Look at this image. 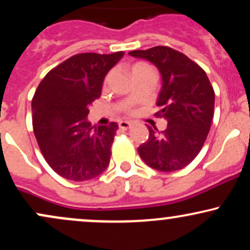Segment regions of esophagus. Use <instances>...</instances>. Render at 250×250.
I'll return each mask as SVG.
<instances>
[{
  "label": "esophagus",
  "instance_id": "1",
  "mask_svg": "<svg viewBox=\"0 0 250 250\" xmlns=\"http://www.w3.org/2000/svg\"><path fill=\"white\" fill-rule=\"evenodd\" d=\"M119 127L120 129H122V130H128V129L131 127V123L127 121H121L119 123Z\"/></svg>",
  "mask_w": 250,
  "mask_h": 250
}]
</instances>
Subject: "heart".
I'll use <instances>...</instances> for the list:
<instances>
[{"label":"heart","instance_id":"b5f03b06","mask_svg":"<svg viewBox=\"0 0 250 250\" xmlns=\"http://www.w3.org/2000/svg\"><path fill=\"white\" fill-rule=\"evenodd\" d=\"M147 68H150V65L147 64V63H143V62H139V63H135V64L131 67V74L134 71L140 70V69H147ZM127 111H130V109L127 108Z\"/></svg>","mask_w":250,"mask_h":250}]
</instances>
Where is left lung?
Listing matches in <instances>:
<instances>
[{
	"label": "left lung",
	"mask_w": 250,
	"mask_h": 250,
	"mask_svg": "<svg viewBox=\"0 0 250 250\" xmlns=\"http://www.w3.org/2000/svg\"><path fill=\"white\" fill-rule=\"evenodd\" d=\"M129 55L147 60L159 69L162 88L156 104L161 110L156 116L168 123L161 133L148 127V141L137 151L150 168L180 170L197 156L210 130L215 103L210 81L199 64L173 48L157 45Z\"/></svg>",
	"instance_id": "8db88e82"
}]
</instances>
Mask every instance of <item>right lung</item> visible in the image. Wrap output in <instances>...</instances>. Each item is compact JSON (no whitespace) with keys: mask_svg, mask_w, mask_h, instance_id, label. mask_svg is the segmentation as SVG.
I'll return each mask as SVG.
<instances>
[{"mask_svg":"<svg viewBox=\"0 0 250 250\" xmlns=\"http://www.w3.org/2000/svg\"><path fill=\"white\" fill-rule=\"evenodd\" d=\"M123 55L77 54L51 69L36 89L34 134L45 161L64 179L91 180L108 167L119 125L91 127L88 108L101 96L105 75Z\"/></svg>","mask_w":250,"mask_h":250,"instance_id":"1","label":"right lung"}]
</instances>
